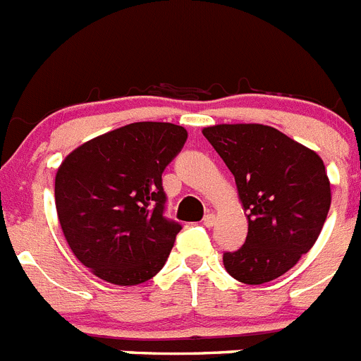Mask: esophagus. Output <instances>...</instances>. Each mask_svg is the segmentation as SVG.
<instances>
[{"instance_id":"34e87169","label":"esophagus","mask_w":361,"mask_h":361,"mask_svg":"<svg viewBox=\"0 0 361 361\" xmlns=\"http://www.w3.org/2000/svg\"><path fill=\"white\" fill-rule=\"evenodd\" d=\"M204 226H206V228H213V226H215V222H216V216L213 215V213H208V215L204 216Z\"/></svg>"}]
</instances>
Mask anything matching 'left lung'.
Masks as SVG:
<instances>
[{
    "mask_svg": "<svg viewBox=\"0 0 361 361\" xmlns=\"http://www.w3.org/2000/svg\"><path fill=\"white\" fill-rule=\"evenodd\" d=\"M202 133L235 177L247 215V237L224 253L226 271L250 286L279 279L311 250L327 219L324 161L264 124H215Z\"/></svg>",
    "mask_w": 361,
    "mask_h": 361,
    "instance_id": "left-lung-1",
    "label": "left lung"
}]
</instances>
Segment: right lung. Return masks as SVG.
I'll use <instances>...</instances> for the list:
<instances>
[{
    "label": "right lung",
    "instance_id": "add662e5",
    "mask_svg": "<svg viewBox=\"0 0 361 361\" xmlns=\"http://www.w3.org/2000/svg\"><path fill=\"white\" fill-rule=\"evenodd\" d=\"M188 132L132 123L66 155L56 173V209L72 253L99 279L137 286L168 260L183 226L164 216L162 171Z\"/></svg>",
    "mask_w": 361,
    "mask_h": 361
}]
</instances>
